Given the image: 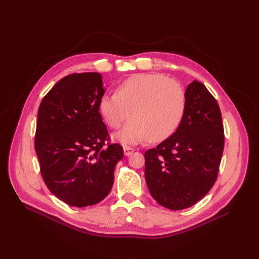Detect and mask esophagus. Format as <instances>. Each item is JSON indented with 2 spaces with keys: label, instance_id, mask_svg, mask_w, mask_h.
I'll list each match as a JSON object with an SVG mask.
<instances>
[{
  "label": "esophagus",
  "instance_id": "1",
  "mask_svg": "<svg viewBox=\"0 0 259 259\" xmlns=\"http://www.w3.org/2000/svg\"><path fill=\"white\" fill-rule=\"evenodd\" d=\"M133 152H134V149H132L130 147H124V154L126 156H130Z\"/></svg>",
  "mask_w": 259,
  "mask_h": 259
}]
</instances>
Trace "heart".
Listing matches in <instances>:
<instances>
[{"label": "heart", "mask_w": 259, "mask_h": 259, "mask_svg": "<svg viewBox=\"0 0 259 259\" xmlns=\"http://www.w3.org/2000/svg\"><path fill=\"white\" fill-rule=\"evenodd\" d=\"M105 124L117 129L127 115L130 120L114 139L122 144L148 140L160 143L178 130L183 120L186 98L179 84L156 73L135 74L116 87L115 94L106 93L98 104Z\"/></svg>", "instance_id": "b5f03b06"}]
</instances>
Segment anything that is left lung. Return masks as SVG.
I'll return each mask as SVG.
<instances>
[{"instance_id": "obj_1", "label": "left lung", "mask_w": 259, "mask_h": 259, "mask_svg": "<svg viewBox=\"0 0 259 259\" xmlns=\"http://www.w3.org/2000/svg\"><path fill=\"white\" fill-rule=\"evenodd\" d=\"M185 98V114L178 130L145 152L149 191L170 210L191 207L210 191L225 145L221 109L206 86L193 80Z\"/></svg>"}]
</instances>
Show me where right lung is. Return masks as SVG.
<instances>
[{
  "label": "right lung",
  "instance_id": "add662e5",
  "mask_svg": "<svg viewBox=\"0 0 259 259\" xmlns=\"http://www.w3.org/2000/svg\"><path fill=\"white\" fill-rule=\"evenodd\" d=\"M105 93L102 74H69L54 85L38 107L35 152L53 195L83 208L110 192L114 168L124 156L109 135L98 104Z\"/></svg>",
  "mask_w": 259,
  "mask_h": 259
}]
</instances>
